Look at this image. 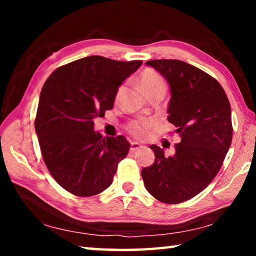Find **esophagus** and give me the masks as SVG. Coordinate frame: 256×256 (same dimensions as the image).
<instances>
[{"label": "esophagus", "instance_id": "esophagus-1", "mask_svg": "<svg viewBox=\"0 0 256 256\" xmlns=\"http://www.w3.org/2000/svg\"><path fill=\"white\" fill-rule=\"evenodd\" d=\"M144 146L138 144V142H131V146H130V151H131V152H134V151L140 150V149H144Z\"/></svg>", "mask_w": 256, "mask_h": 256}]
</instances>
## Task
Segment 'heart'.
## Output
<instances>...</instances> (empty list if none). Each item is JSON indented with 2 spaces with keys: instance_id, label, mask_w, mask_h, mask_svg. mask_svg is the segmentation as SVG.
Listing matches in <instances>:
<instances>
[{
  "instance_id": "heart-1",
  "label": "heart",
  "mask_w": 256,
  "mask_h": 256,
  "mask_svg": "<svg viewBox=\"0 0 256 256\" xmlns=\"http://www.w3.org/2000/svg\"><path fill=\"white\" fill-rule=\"evenodd\" d=\"M140 84L146 94L157 92V90H166V82L162 79V76L152 70H146L142 72L140 76ZM120 92H122V86H120L118 96ZM151 128H152V122L146 120H133L128 125V132L136 138H146V133Z\"/></svg>"
}]
</instances>
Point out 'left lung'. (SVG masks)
<instances>
[{"mask_svg": "<svg viewBox=\"0 0 256 256\" xmlns=\"http://www.w3.org/2000/svg\"><path fill=\"white\" fill-rule=\"evenodd\" d=\"M170 86L168 122L180 138L175 154L166 156L150 146L154 162L142 170V178L154 198L168 204L190 200L209 185L232 144V108L222 86L200 68L178 60H152Z\"/></svg>", "mask_w": 256, "mask_h": 256, "instance_id": "left-lung-1", "label": "left lung"}]
</instances>
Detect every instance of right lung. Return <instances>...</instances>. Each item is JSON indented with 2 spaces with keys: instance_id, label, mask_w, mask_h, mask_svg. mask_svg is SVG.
Instances as JSON below:
<instances>
[{
  "instance_id": "right-lung-1",
  "label": "right lung",
  "mask_w": 256,
  "mask_h": 256,
  "mask_svg": "<svg viewBox=\"0 0 256 256\" xmlns=\"http://www.w3.org/2000/svg\"><path fill=\"white\" fill-rule=\"evenodd\" d=\"M141 64L94 55L56 68L46 80L34 128L50 175L68 192L92 196L112 183L130 142L102 138L94 120L112 110L118 86Z\"/></svg>"
}]
</instances>
